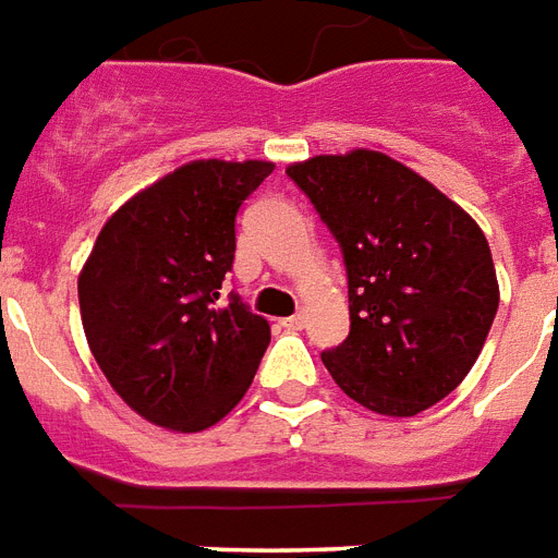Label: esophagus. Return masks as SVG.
Here are the masks:
<instances>
[{
	"label": "esophagus",
	"mask_w": 558,
	"mask_h": 558,
	"mask_svg": "<svg viewBox=\"0 0 558 558\" xmlns=\"http://www.w3.org/2000/svg\"><path fill=\"white\" fill-rule=\"evenodd\" d=\"M282 325L288 331H302V328H305V314L300 311V314L288 316V319H282Z\"/></svg>",
	"instance_id": "34e87169"
}]
</instances>
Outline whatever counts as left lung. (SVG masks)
Returning a JSON list of instances; mask_svg holds the SVG:
<instances>
[{
	"label": "left lung",
	"mask_w": 558,
	"mask_h": 558,
	"mask_svg": "<svg viewBox=\"0 0 558 558\" xmlns=\"http://www.w3.org/2000/svg\"><path fill=\"white\" fill-rule=\"evenodd\" d=\"M288 178L331 230L349 276L351 331L323 351L351 400L412 417L478 360L498 311L493 253L456 202L383 153L316 155Z\"/></svg>",
	"instance_id": "left-lung-1"
}]
</instances>
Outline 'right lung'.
<instances>
[{"instance_id":"obj_1","label":"right lung","mask_w":558,"mask_h":558,"mask_svg":"<svg viewBox=\"0 0 558 558\" xmlns=\"http://www.w3.org/2000/svg\"><path fill=\"white\" fill-rule=\"evenodd\" d=\"M274 163L193 160L106 221L80 274L86 340L111 389L175 432L218 423L251 389L270 325L239 293L235 216Z\"/></svg>"}]
</instances>
